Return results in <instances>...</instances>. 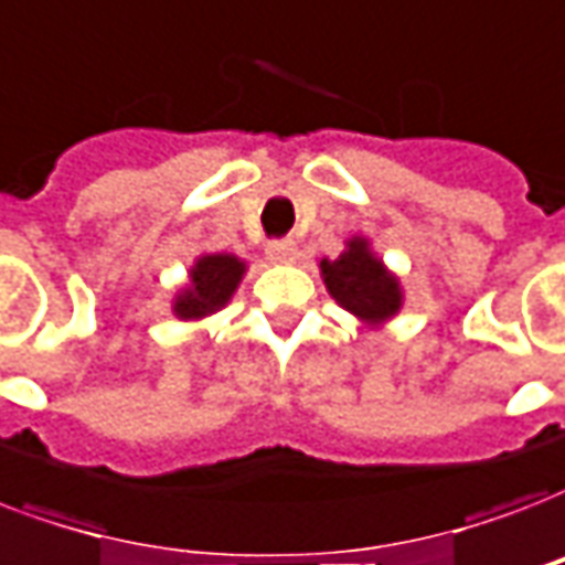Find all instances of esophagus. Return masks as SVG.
Listing matches in <instances>:
<instances>
[{"instance_id": "obj_1", "label": "esophagus", "mask_w": 565, "mask_h": 565, "mask_svg": "<svg viewBox=\"0 0 565 565\" xmlns=\"http://www.w3.org/2000/svg\"><path fill=\"white\" fill-rule=\"evenodd\" d=\"M266 257L273 264H292L296 260V243L292 239H269L266 243Z\"/></svg>"}]
</instances>
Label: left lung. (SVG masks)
I'll return each instance as SVG.
<instances>
[{"label":"left lung","instance_id":"obj_1","mask_svg":"<svg viewBox=\"0 0 565 565\" xmlns=\"http://www.w3.org/2000/svg\"><path fill=\"white\" fill-rule=\"evenodd\" d=\"M320 273L340 308L355 313L367 326H382L403 305L399 281L387 273L376 254L370 252V243L364 236H352L347 243V252L334 260L322 257Z\"/></svg>","mask_w":565,"mask_h":565}]
</instances>
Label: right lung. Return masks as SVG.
<instances>
[{
	"label": "right lung",
	"mask_w": 565,
	"mask_h": 565,
	"mask_svg": "<svg viewBox=\"0 0 565 565\" xmlns=\"http://www.w3.org/2000/svg\"><path fill=\"white\" fill-rule=\"evenodd\" d=\"M245 275V264L234 254H204L189 269V287L178 292L174 313L180 320H204L225 308Z\"/></svg>",
	"instance_id": "add662e5"
}]
</instances>
